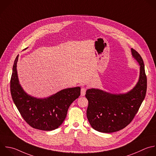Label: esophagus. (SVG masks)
Wrapping results in <instances>:
<instances>
[{
  "label": "esophagus",
  "mask_w": 156,
  "mask_h": 156,
  "mask_svg": "<svg viewBox=\"0 0 156 156\" xmlns=\"http://www.w3.org/2000/svg\"><path fill=\"white\" fill-rule=\"evenodd\" d=\"M86 91H87V88L85 87H82L81 88V96H85V93H86Z\"/></svg>",
  "instance_id": "34e87169"
}]
</instances>
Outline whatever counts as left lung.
<instances>
[{
  "instance_id": "8db88e82",
  "label": "left lung",
  "mask_w": 156,
  "mask_h": 156,
  "mask_svg": "<svg viewBox=\"0 0 156 156\" xmlns=\"http://www.w3.org/2000/svg\"><path fill=\"white\" fill-rule=\"evenodd\" d=\"M131 52L140 66L139 79L132 90L125 94H112L95 88L86 91L87 116L97 131L111 133L124 129L132 121L145 98L147 79L143 60L135 50L132 48Z\"/></svg>"
}]
</instances>
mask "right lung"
I'll use <instances>...</instances> for the list:
<instances>
[{
	"label": "right lung",
	"mask_w": 156,
	"mask_h": 156,
	"mask_svg": "<svg viewBox=\"0 0 156 156\" xmlns=\"http://www.w3.org/2000/svg\"><path fill=\"white\" fill-rule=\"evenodd\" d=\"M17 55L13 66L10 91L13 101L24 119L33 128L52 130L58 128L66 118L72 102L80 95V87L63 89L44 99L27 94L20 84L17 73Z\"/></svg>",
	"instance_id": "right-lung-1"
}]
</instances>
